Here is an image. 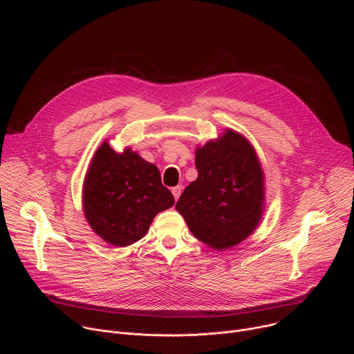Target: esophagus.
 <instances>
[{
	"instance_id": "34e87169",
	"label": "esophagus",
	"mask_w": 354,
	"mask_h": 354,
	"mask_svg": "<svg viewBox=\"0 0 354 354\" xmlns=\"http://www.w3.org/2000/svg\"><path fill=\"white\" fill-rule=\"evenodd\" d=\"M180 193H182V187H180V186H175V187H172V194H174L175 200H178V198H179Z\"/></svg>"
}]
</instances>
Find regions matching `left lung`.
<instances>
[{
    "mask_svg": "<svg viewBox=\"0 0 354 354\" xmlns=\"http://www.w3.org/2000/svg\"><path fill=\"white\" fill-rule=\"evenodd\" d=\"M194 162L198 176L175 209L207 246L225 250L241 243L257 230L265 212V174L254 145L225 129L196 148Z\"/></svg>",
    "mask_w": 354,
    "mask_h": 354,
    "instance_id": "8db88e82",
    "label": "left lung"
}]
</instances>
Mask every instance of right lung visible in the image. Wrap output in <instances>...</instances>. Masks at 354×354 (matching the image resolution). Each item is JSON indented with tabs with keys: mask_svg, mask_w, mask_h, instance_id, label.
Returning <instances> with one entry per match:
<instances>
[{
	"mask_svg": "<svg viewBox=\"0 0 354 354\" xmlns=\"http://www.w3.org/2000/svg\"><path fill=\"white\" fill-rule=\"evenodd\" d=\"M174 203L158 168L130 147L118 153L105 140L95 151L82 185V207L89 227L105 242H137L154 217Z\"/></svg>",
	"mask_w": 354,
	"mask_h": 354,
	"instance_id": "add662e5",
	"label": "right lung"
}]
</instances>
